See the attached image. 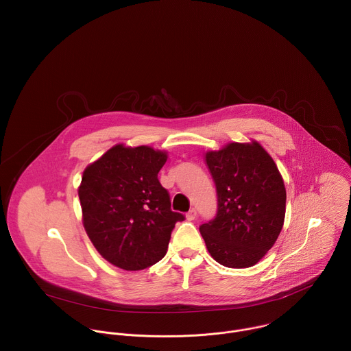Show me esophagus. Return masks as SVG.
<instances>
[{
    "instance_id": "34e87169",
    "label": "esophagus",
    "mask_w": 351,
    "mask_h": 351,
    "mask_svg": "<svg viewBox=\"0 0 351 351\" xmlns=\"http://www.w3.org/2000/svg\"><path fill=\"white\" fill-rule=\"evenodd\" d=\"M195 217H197V210H195V209H190V210L187 212V215H186V219L190 220V221L194 220Z\"/></svg>"
}]
</instances>
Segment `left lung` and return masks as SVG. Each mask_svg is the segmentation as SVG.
Listing matches in <instances>:
<instances>
[{
    "label": "left lung",
    "mask_w": 351,
    "mask_h": 351,
    "mask_svg": "<svg viewBox=\"0 0 351 351\" xmlns=\"http://www.w3.org/2000/svg\"><path fill=\"white\" fill-rule=\"evenodd\" d=\"M217 191V213L199 227L210 256L227 268L256 265L275 245L286 216V187L257 142H231L205 153Z\"/></svg>",
    "instance_id": "1"
}]
</instances>
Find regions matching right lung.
<instances>
[{
  "label": "right lung",
  "mask_w": 351,
  "mask_h": 351,
  "mask_svg": "<svg viewBox=\"0 0 351 351\" xmlns=\"http://www.w3.org/2000/svg\"><path fill=\"white\" fill-rule=\"evenodd\" d=\"M168 153L150 146L114 145L83 171L77 189L82 221L97 252L112 265L141 271L167 253L184 216L171 210L158 172Z\"/></svg>",
  "instance_id": "right-lung-1"
}]
</instances>
